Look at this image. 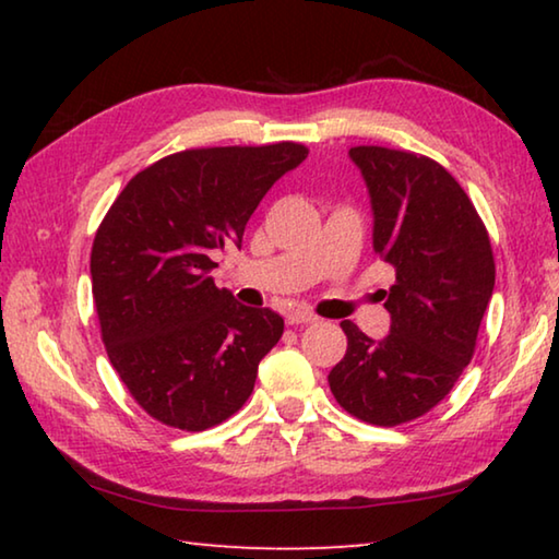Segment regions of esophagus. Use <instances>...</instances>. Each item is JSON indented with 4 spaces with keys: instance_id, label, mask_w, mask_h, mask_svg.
Here are the masks:
<instances>
[{
    "instance_id": "34e87169",
    "label": "esophagus",
    "mask_w": 559,
    "mask_h": 559,
    "mask_svg": "<svg viewBox=\"0 0 559 559\" xmlns=\"http://www.w3.org/2000/svg\"><path fill=\"white\" fill-rule=\"evenodd\" d=\"M288 325H310V323H318V316L310 313V310L306 308H298V310H290V313L286 316Z\"/></svg>"
}]
</instances>
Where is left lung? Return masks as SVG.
<instances>
[{"mask_svg": "<svg viewBox=\"0 0 559 559\" xmlns=\"http://www.w3.org/2000/svg\"><path fill=\"white\" fill-rule=\"evenodd\" d=\"M372 197L374 251L396 271L382 343L353 320L340 328L347 353L328 374L347 414L400 427L431 412L476 353L496 286L486 224L461 185L427 155L380 145L349 150Z\"/></svg>", "mask_w": 559, "mask_h": 559, "instance_id": "1", "label": "left lung"}]
</instances>
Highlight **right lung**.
I'll return each instance as SVG.
<instances>
[{
  "instance_id": "add662e5",
  "label": "right lung",
  "mask_w": 559,
  "mask_h": 559,
  "mask_svg": "<svg viewBox=\"0 0 559 559\" xmlns=\"http://www.w3.org/2000/svg\"><path fill=\"white\" fill-rule=\"evenodd\" d=\"M300 143L192 147L145 167L110 204L91 249L93 300L110 365L165 427L204 431L249 400L283 318L246 308L210 271Z\"/></svg>"
}]
</instances>
